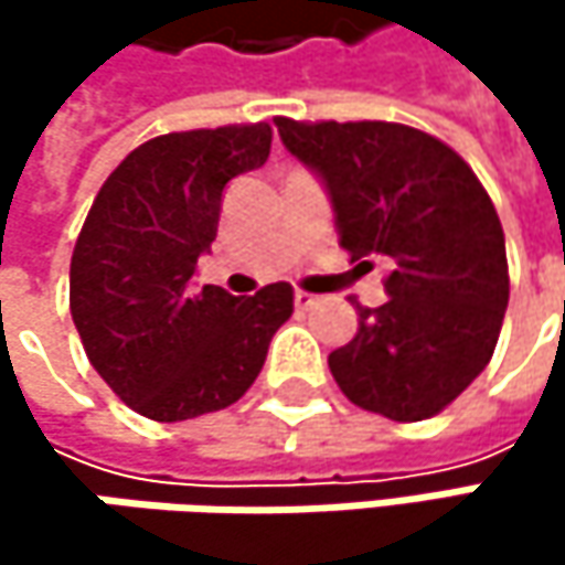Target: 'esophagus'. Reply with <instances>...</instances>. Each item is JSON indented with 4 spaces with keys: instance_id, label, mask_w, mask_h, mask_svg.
Here are the masks:
<instances>
[{
    "instance_id": "34e87169",
    "label": "esophagus",
    "mask_w": 565,
    "mask_h": 565,
    "mask_svg": "<svg viewBox=\"0 0 565 565\" xmlns=\"http://www.w3.org/2000/svg\"><path fill=\"white\" fill-rule=\"evenodd\" d=\"M294 303H297V310H310V307L320 303V297H313V294H307V290H294Z\"/></svg>"
}]
</instances>
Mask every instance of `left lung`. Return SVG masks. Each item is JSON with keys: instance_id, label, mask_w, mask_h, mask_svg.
<instances>
[{"instance_id": "1", "label": "left lung", "mask_w": 565, "mask_h": 565, "mask_svg": "<svg viewBox=\"0 0 565 565\" xmlns=\"http://www.w3.org/2000/svg\"><path fill=\"white\" fill-rule=\"evenodd\" d=\"M275 127L323 179L353 262L393 265L390 300L356 303V337L327 360L337 386L393 422L438 415L491 363L508 310V248L491 195L451 147L405 124L275 117Z\"/></svg>"}]
</instances>
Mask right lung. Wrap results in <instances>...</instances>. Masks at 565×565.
Wrapping results in <instances>:
<instances>
[{
    "label": "right lung",
    "mask_w": 565,
    "mask_h": 565,
    "mask_svg": "<svg viewBox=\"0 0 565 565\" xmlns=\"http://www.w3.org/2000/svg\"><path fill=\"white\" fill-rule=\"evenodd\" d=\"M268 153V124L153 137L107 175L84 218L71 255L74 327L100 380L153 422L238 402L294 313L284 281L255 297L192 284L218 232L222 189Z\"/></svg>",
    "instance_id": "1"
}]
</instances>
